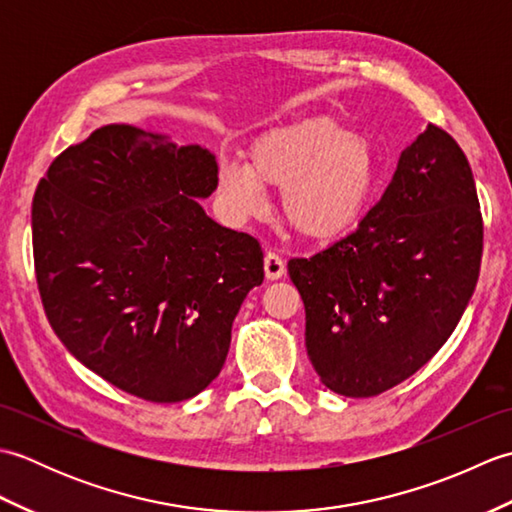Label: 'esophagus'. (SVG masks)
<instances>
[{"instance_id":"obj_1","label":"esophagus","mask_w":512,"mask_h":512,"mask_svg":"<svg viewBox=\"0 0 512 512\" xmlns=\"http://www.w3.org/2000/svg\"><path fill=\"white\" fill-rule=\"evenodd\" d=\"M264 270H266V277L270 281L281 279L286 275V262L281 259V255H277V253H273V250H270V253H266V257H264Z\"/></svg>"}]
</instances>
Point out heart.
Returning <instances> with one entry per match:
<instances>
[{
  "label": "heart",
  "mask_w": 512,
  "mask_h": 512,
  "mask_svg": "<svg viewBox=\"0 0 512 512\" xmlns=\"http://www.w3.org/2000/svg\"><path fill=\"white\" fill-rule=\"evenodd\" d=\"M266 187L284 189L281 209L297 233L330 239L345 233L374 189V156L356 132L310 118L255 140L250 162L224 160L217 195L237 217L266 211Z\"/></svg>",
  "instance_id": "heart-1"
}]
</instances>
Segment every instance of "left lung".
<instances>
[{"instance_id":"8db88e82","label":"left lung","mask_w":512,"mask_h":512,"mask_svg":"<svg viewBox=\"0 0 512 512\" xmlns=\"http://www.w3.org/2000/svg\"><path fill=\"white\" fill-rule=\"evenodd\" d=\"M484 222L469 160L436 125L402 151L356 231L288 262L323 385L369 398L429 363L469 306Z\"/></svg>"}]
</instances>
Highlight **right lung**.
<instances>
[{"mask_svg": "<svg viewBox=\"0 0 512 512\" xmlns=\"http://www.w3.org/2000/svg\"><path fill=\"white\" fill-rule=\"evenodd\" d=\"M217 162L134 125L52 160L32 200L43 310L70 354L149 402L200 394L224 367L239 306L264 281L255 237L204 213Z\"/></svg>", "mask_w": 512, "mask_h": 512, "instance_id": "obj_1", "label": "right lung"}]
</instances>
